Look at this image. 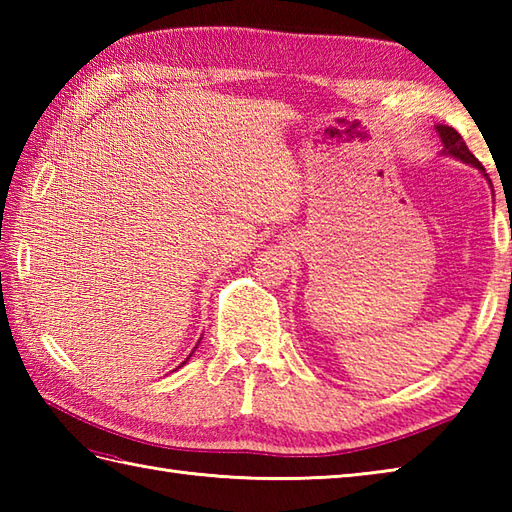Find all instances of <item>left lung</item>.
<instances>
[{
    "instance_id": "8db88e82",
    "label": "left lung",
    "mask_w": 512,
    "mask_h": 512,
    "mask_svg": "<svg viewBox=\"0 0 512 512\" xmlns=\"http://www.w3.org/2000/svg\"><path fill=\"white\" fill-rule=\"evenodd\" d=\"M436 132H438V136H440V140H442V145H444L442 154L458 158V160L466 162V165H473L475 169H480L482 173L486 171V169L482 167V162L477 160V158L471 154L469 147H466V143H464V138H462L458 132H455L453 127L438 125V127H436ZM484 176L488 178V173H484ZM488 182H491V180H488Z\"/></svg>"
}]
</instances>
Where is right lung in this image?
I'll return each mask as SVG.
<instances>
[{
  "instance_id": "1",
  "label": "right lung",
  "mask_w": 512,
  "mask_h": 512,
  "mask_svg": "<svg viewBox=\"0 0 512 512\" xmlns=\"http://www.w3.org/2000/svg\"><path fill=\"white\" fill-rule=\"evenodd\" d=\"M191 354H193V352H191ZM191 354H189V356H191ZM184 363H187V361H184ZM184 363H182V365H184Z\"/></svg>"
}]
</instances>
